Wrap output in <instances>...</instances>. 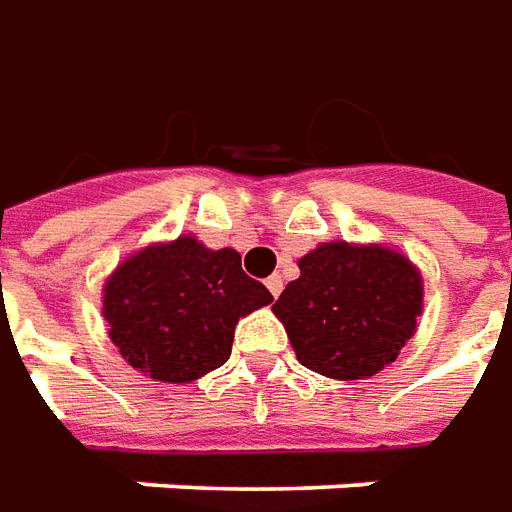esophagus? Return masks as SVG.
Wrapping results in <instances>:
<instances>
[{"instance_id": "esophagus-1", "label": "esophagus", "mask_w": 512, "mask_h": 512, "mask_svg": "<svg viewBox=\"0 0 512 512\" xmlns=\"http://www.w3.org/2000/svg\"><path fill=\"white\" fill-rule=\"evenodd\" d=\"M267 290L273 292V298H278V295H281V290H284V281H281V276L267 278Z\"/></svg>"}]
</instances>
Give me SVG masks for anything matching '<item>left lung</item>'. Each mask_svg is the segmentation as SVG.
<instances>
[{"instance_id":"8db88e82","label":"left lung","mask_w":512,"mask_h":512,"mask_svg":"<svg viewBox=\"0 0 512 512\" xmlns=\"http://www.w3.org/2000/svg\"><path fill=\"white\" fill-rule=\"evenodd\" d=\"M273 312L303 368L365 379L398 357L421 315L424 284L410 259L379 245L326 242L301 262Z\"/></svg>"}]
</instances>
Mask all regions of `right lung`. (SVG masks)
Instances as JSON below:
<instances>
[{
	"label": "right lung",
	"mask_w": 512,
	"mask_h": 512,
	"mask_svg": "<svg viewBox=\"0 0 512 512\" xmlns=\"http://www.w3.org/2000/svg\"><path fill=\"white\" fill-rule=\"evenodd\" d=\"M270 301L236 250H209L195 236H181L119 264L105 284L102 315L133 368L181 384L225 365L239 317Z\"/></svg>",
	"instance_id": "add662e5"
}]
</instances>
